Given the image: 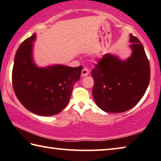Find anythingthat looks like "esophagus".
<instances>
[{"label": "esophagus", "instance_id": "1", "mask_svg": "<svg viewBox=\"0 0 161 161\" xmlns=\"http://www.w3.org/2000/svg\"><path fill=\"white\" fill-rule=\"evenodd\" d=\"M89 69H87V68H86V67H84V68H83V69H82V71H81V77H86V76H87L89 75Z\"/></svg>", "mask_w": 161, "mask_h": 161}]
</instances>
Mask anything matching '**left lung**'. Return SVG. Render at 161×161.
<instances>
[{"mask_svg": "<svg viewBox=\"0 0 161 161\" xmlns=\"http://www.w3.org/2000/svg\"><path fill=\"white\" fill-rule=\"evenodd\" d=\"M132 53L126 59L107 53L92 71L94 99L101 109L121 113L136 106L148 88L151 69L143 45L130 34Z\"/></svg>", "mask_w": 161, "mask_h": 161, "instance_id": "8db88e82", "label": "left lung"}]
</instances>
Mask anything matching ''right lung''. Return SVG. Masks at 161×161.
Masks as SVG:
<instances>
[{
	"label": "right lung",
	"instance_id": "add662e5",
	"mask_svg": "<svg viewBox=\"0 0 161 161\" xmlns=\"http://www.w3.org/2000/svg\"><path fill=\"white\" fill-rule=\"evenodd\" d=\"M34 33L16 52L12 72L16 97L27 109L37 115L59 114L69 103L73 85L80 80L82 67L53 64L40 67L33 58Z\"/></svg>",
	"mask_w": 161,
	"mask_h": 161
}]
</instances>
